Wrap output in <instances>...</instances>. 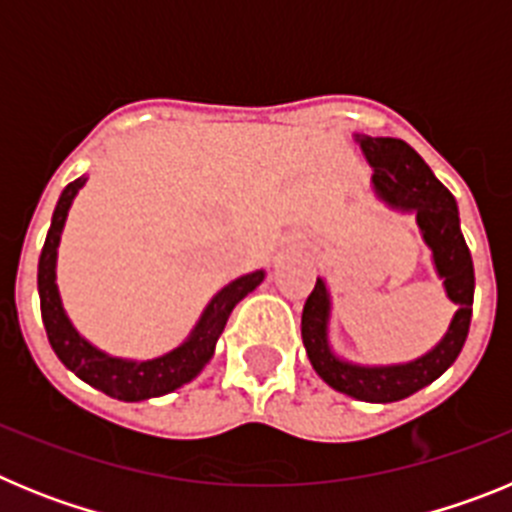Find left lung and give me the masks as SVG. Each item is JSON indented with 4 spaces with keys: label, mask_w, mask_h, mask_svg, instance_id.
Listing matches in <instances>:
<instances>
[{
    "label": "left lung",
    "mask_w": 512,
    "mask_h": 512,
    "mask_svg": "<svg viewBox=\"0 0 512 512\" xmlns=\"http://www.w3.org/2000/svg\"><path fill=\"white\" fill-rule=\"evenodd\" d=\"M372 166L377 200L402 215H415L423 243L431 248L433 269L443 279V292L456 305L454 318L441 341L423 356L405 364H356L330 346V289L318 277L302 310V343L307 359L328 387L361 402H397L436 382L461 354L472 323L474 264L461 235L454 194L438 182L423 158L400 138L354 135Z\"/></svg>",
    "instance_id": "left-lung-1"
}]
</instances>
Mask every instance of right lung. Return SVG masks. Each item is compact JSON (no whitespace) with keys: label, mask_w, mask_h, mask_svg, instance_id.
<instances>
[{"label":"right lung","mask_w":512,"mask_h":512,"mask_svg":"<svg viewBox=\"0 0 512 512\" xmlns=\"http://www.w3.org/2000/svg\"><path fill=\"white\" fill-rule=\"evenodd\" d=\"M87 184V176H79L69 187L63 189L58 197V205L53 210L51 230L45 235L43 251H40L38 261V295H40V315H43L45 333L51 341L53 351L61 359L66 369L92 384L94 390L104 392V395L115 397V400L125 402H140L151 400V397L169 395V392L179 390L182 384L192 382L197 374L210 364L212 354H215L217 338L225 330L230 312L248 292L259 287L264 282L266 271L256 269L251 274L233 279L225 284L202 310L200 320L189 330V336L184 338L176 348H171L169 354L156 356V359H122V356H112L87 338L81 336L74 328L71 318L63 310L61 292L56 284V261H58V243H61L63 225L69 217L74 197L79 189Z\"/></svg>","instance_id":"1"}]
</instances>
